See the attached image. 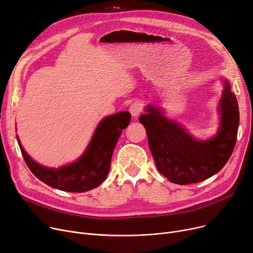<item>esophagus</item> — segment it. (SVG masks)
Segmentation results:
<instances>
[{
	"label": "esophagus",
	"mask_w": 253,
	"mask_h": 253,
	"mask_svg": "<svg viewBox=\"0 0 253 253\" xmlns=\"http://www.w3.org/2000/svg\"><path fill=\"white\" fill-rule=\"evenodd\" d=\"M129 111H130L132 117L137 118V117L139 116V114L141 113V111H142V104H141V102L135 101V102L132 103V104L130 105Z\"/></svg>",
	"instance_id": "1"
}]
</instances>
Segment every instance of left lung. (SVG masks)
I'll list each match as a JSON object with an SVG mask.
<instances>
[{
  "mask_svg": "<svg viewBox=\"0 0 253 253\" xmlns=\"http://www.w3.org/2000/svg\"><path fill=\"white\" fill-rule=\"evenodd\" d=\"M223 85L219 101L220 126L211 139H195L155 106L148 105V113L139 117V122L147 130L157 169L171 182L189 184L203 181L217 173L230 159L240 118L238 101L229 81L225 80Z\"/></svg>",
  "mask_w": 253,
  "mask_h": 253,
  "instance_id": "8db88e82",
  "label": "left lung"
}]
</instances>
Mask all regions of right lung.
Instances as JSON below:
<instances>
[{
    "label": "right lung",
    "mask_w": 253,
    "mask_h": 253,
    "mask_svg": "<svg viewBox=\"0 0 253 253\" xmlns=\"http://www.w3.org/2000/svg\"><path fill=\"white\" fill-rule=\"evenodd\" d=\"M130 120L129 112L105 117L98 124L84 154L76 162L56 169L35 162L17 139L24 161L36 177L60 191L83 193L97 188L108 176L115 147Z\"/></svg>",
    "instance_id": "obj_1"
}]
</instances>
